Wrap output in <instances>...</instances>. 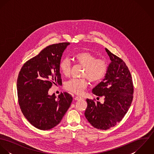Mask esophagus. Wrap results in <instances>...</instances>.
<instances>
[{"instance_id": "34e87169", "label": "esophagus", "mask_w": 154, "mask_h": 154, "mask_svg": "<svg viewBox=\"0 0 154 154\" xmlns=\"http://www.w3.org/2000/svg\"><path fill=\"white\" fill-rule=\"evenodd\" d=\"M81 99H82V98H81V97L76 96V97H75V100L76 101H78V100H81Z\"/></svg>"}]
</instances>
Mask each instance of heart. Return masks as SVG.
Segmentation results:
<instances>
[{"instance_id":"heart-1","label":"heart","mask_w":154,"mask_h":154,"mask_svg":"<svg viewBox=\"0 0 154 154\" xmlns=\"http://www.w3.org/2000/svg\"><path fill=\"white\" fill-rule=\"evenodd\" d=\"M75 60L84 67L82 76L86 77L91 82H97L102 80L107 70V63L104 59H98L88 51H81L74 56ZM60 70L62 73L67 76L70 73V63L67 59H63L60 63ZM88 83L85 79H72L66 82L65 88L67 91L75 94H81L87 87Z\"/></svg>"}]
</instances>
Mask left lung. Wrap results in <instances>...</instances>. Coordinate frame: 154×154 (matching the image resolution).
<instances>
[{
    "label": "left lung",
    "mask_w": 154,
    "mask_h": 154,
    "mask_svg": "<svg viewBox=\"0 0 154 154\" xmlns=\"http://www.w3.org/2000/svg\"><path fill=\"white\" fill-rule=\"evenodd\" d=\"M110 62L104 79L92 89V93L103 97V103L87 99L85 116L95 128L107 130L119 123L132 104L133 85L131 74L120 58L106 48Z\"/></svg>",
    "instance_id": "8db88e82"
}]
</instances>
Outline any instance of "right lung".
<instances>
[{"label": "right lung", "mask_w": 154, "mask_h": 154, "mask_svg": "<svg viewBox=\"0 0 154 154\" xmlns=\"http://www.w3.org/2000/svg\"><path fill=\"white\" fill-rule=\"evenodd\" d=\"M69 43L45 47L22 67L17 79L18 103L23 116L34 127L49 130L57 126L69 108L72 97L61 93L57 98L48 94L53 84H62L60 60Z\"/></svg>", "instance_id": "obj_1"}]
</instances>
